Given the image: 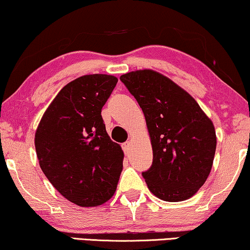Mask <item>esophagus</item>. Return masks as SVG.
<instances>
[{
    "label": "esophagus",
    "mask_w": 250,
    "mask_h": 250,
    "mask_svg": "<svg viewBox=\"0 0 250 250\" xmlns=\"http://www.w3.org/2000/svg\"><path fill=\"white\" fill-rule=\"evenodd\" d=\"M129 147H130V142H125V143L122 144V148H123V151H125V154H128Z\"/></svg>",
    "instance_id": "34e87169"
}]
</instances>
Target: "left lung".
I'll use <instances>...</instances> for the list:
<instances>
[{
	"label": "left lung",
	"instance_id": "1",
	"mask_svg": "<svg viewBox=\"0 0 250 250\" xmlns=\"http://www.w3.org/2000/svg\"><path fill=\"white\" fill-rule=\"evenodd\" d=\"M143 110L153 163L143 173L148 190L160 200L194 196L213 165L217 137L211 119L197 102L160 72L143 69L120 77Z\"/></svg>",
	"mask_w": 250,
	"mask_h": 250
}]
</instances>
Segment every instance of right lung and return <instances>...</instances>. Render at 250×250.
Returning a JSON list of instances; mask_svg holds the SVG:
<instances>
[{
	"instance_id": "obj_1",
	"label": "right lung",
	"mask_w": 250,
	"mask_h": 250,
	"mask_svg": "<svg viewBox=\"0 0 250 250\" xmlns=\"http://www.w3.org/2000/svg\"><path fill=\"white\" fill-rule=\"evenodd\" d=\"M118 83L112 75H85L68 83L49 104L34 135L43 174L71 203H106L123 167L121 146L107 134L102 108Z\"/></svg>"
}]
</instances>
